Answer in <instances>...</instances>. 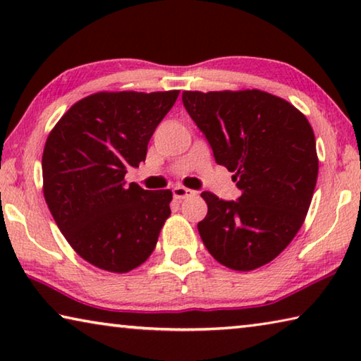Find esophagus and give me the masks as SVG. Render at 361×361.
Masks as SVG:
<instances>
[{"label":"esophagus","instance_id":"esophagus-1","mask_svg":"<svg viewBox=\"0 0 361 361\" xmlns=\"http://www.w3.org/2000/svg\"><path fill=\"white\" fill-rule=\"evenodd\" d=\"M172 192H173V197H175L176 200L188 199V197H191V195L195 194V191H192V189H188V188H185V186H175V188L172 189Z\"/></svg>","mask_w":361,"mask_h":361}]
</instances>
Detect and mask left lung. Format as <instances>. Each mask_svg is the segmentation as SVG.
<instances>
[{"instance_id": "left-lung-1", "label": "left lung", "mask_w": 361, "mask_h": 361, "mask_svg": "<svg viewBox=\"0 0 361 361\" xmlns=\"http://www.w3.org/2000/svg\"><path fill=\"white\" fill-rule=\"evenodd\" d=\"M181 99L240 189L237 200L200 194L209 205L197 224L200 239L234 271L267 264L295 239L312 200L319 175L312 127L291 103L258 89L185 90Z\"/></svg>"}]
</instances>
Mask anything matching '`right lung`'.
<instances>
[{"label": "right lung", "instance_id": "1", "mask_svg": "<svg viewBox=\"0 0 361 361\" xmlns=\"http://www.w3.org/2000/svg\"><path fill=\"white\" fill-rule=\"evenodd\" d=\"M178 90L99 92L75 103L42 152L44 199L73 250L90 264L124 274L149 258L170 216L172 191L126 185Z\"/></svg>", "mask_w": 361, "mask_h": 361}]
</instances>
